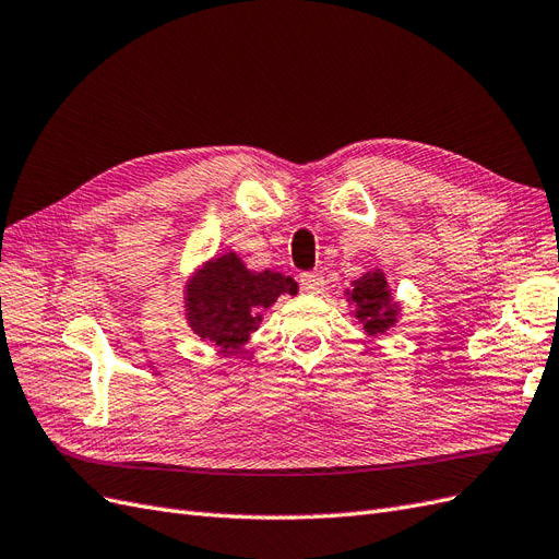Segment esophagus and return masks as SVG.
<instances>
[{
  "instance_id": "1",
  "label": "esophagus",
  "mask_w": 559,
  "mask_h": 559,
  "mask_svg": "<svg viewBox=\"0 0 559 559\" xmlns=\"http://www.w3.org/2000/svg\"><path fill=\"white\" fill-rule=\"evenodd\" d=\"M300 286L308 294H321V292H324V277H321L319 273H302L300 275Z\"/></svg>"
}]
</instances>
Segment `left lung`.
<instances>
[{
  "mask_svg": "<svg viewBox=\"0 0 559 559\" xmlns=\"http://www.w3.org/2000/svg\"><path fill=\"white\" fill-rule=\"evenodd\" d=\"M345 298L352 306V317L359 321L361 331L368 337H380L389 329L399 324L401 300L394 296V289L386 284L382 267H373L354 280Z\"/></svg>",
  "mask_w": 559,
  "mask_h": 559,
  "instance_id": "8db88e82",
  "label": "left lung"
}]
</instances>
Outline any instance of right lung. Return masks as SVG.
Segmentation results:
<instances>
[{
    "mask_svg": "<svg viewBox=\"0 0 559 559\" xmlns=\"http://www.w3.org/2000/svg\"><path fill=\"white\" fill-rule=\"evenodd\" d=\"M298 294V284L275 270H251L235 251L195 267L183 286V317L189 329L224 354L238 357L263 312L277 298Z\"/></svg>",
    "mask_w": 559,
    "mask_h": 559,
    "instance_id": "1",
    "label": "right lung"
}]
</instances>
